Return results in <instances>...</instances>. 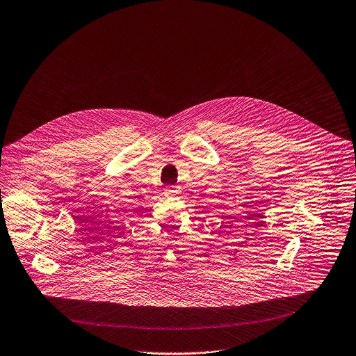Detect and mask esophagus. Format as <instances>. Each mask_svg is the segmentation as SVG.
Masks as SVG:
<instances>
[{"label": "esophagus", "mask_w": 356, "mask_h": 356, "mask_svg": "<svg viewBox=\"0 0 356 356\" xmlns=\"http://www.w3.org/2000/svg\"><path fill=\"white\" fill-rule=\"evenodd\" d=\"M179 191V187H176V186H172V187H169L168 190H166V195H172V194H176Z\"/></svg>", "instance_id": "obj_1"}]
</instances>
